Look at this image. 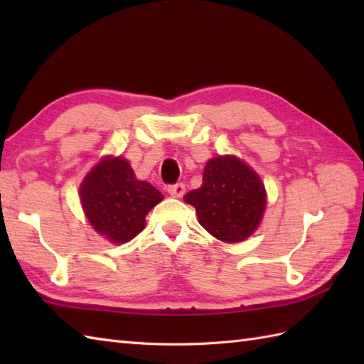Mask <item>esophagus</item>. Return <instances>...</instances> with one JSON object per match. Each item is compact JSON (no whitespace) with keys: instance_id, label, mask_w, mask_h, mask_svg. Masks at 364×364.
<instances>
[{"instance_id":"34e87169","label":"esophagus","mask_w":364,"mask_h":364,"mask_svg":"<svg viewBox=\"0 0 364 364\" xmlns=\"http://www.w3.org/2000/svg\"><path fill=\"white\" fill-rule=\"evenodd\" d=\"M167 192L172 197H183L184 192H186V188H184L183 183H175V184H168Z\"/></svg>"}]
</instances>
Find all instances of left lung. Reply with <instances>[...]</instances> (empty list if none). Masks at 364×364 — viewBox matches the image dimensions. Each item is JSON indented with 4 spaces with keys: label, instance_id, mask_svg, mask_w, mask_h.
<instances>
[{
    "label": "left lung",
    "instance_id": "1",
    "mask_svg": "<svg viewBox=\"0 0 364 364\" xmlns=\"http://www.w3.org/2000/svg\"><path fill=\"white\" fill-rule=\"evenodd\" d=\"M184 202L196 208L198 222L223 242H241L259 225L266 192L259 176L235 156L208 161L203 183Z\"/></svg>",
    "mask_w": 364,
    "mask_h": 364
}]
</instances>
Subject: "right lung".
<instances>
[{
  "label": "right lung",
  "instance_id": "add662e5",
  "mask_svg": "<svg viewBox=\"0 0 364 364\" xmlns=\"http://www.w3.org/2000/svg\"><path fill=\"white\" fill-rule=\"evenodd\" d=\"M80 198L90 225L120 244L141 233L145 215L164 197L150 183L136 180L128 161L106 158L84 178Z\"/></svg>",
  "mask_w": 364,
  "mask_h": 364
}]
</instances>
